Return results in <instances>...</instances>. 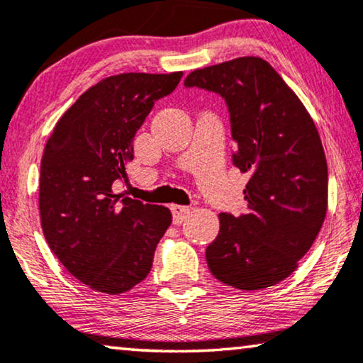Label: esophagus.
I'll use <instances>...</instances> for the list:
<instances>
[{
  "instance_id": "34e87169",
  "label": "esophagus",
  "mask_w": 363,
  "mask_h": 363,
  "mask_svg": "<svg viewBox=\"0 0 363 363\" xmlns=\"http://www.w3.org/2000/svg\"><path fill=\"white\" fill-rule=\"evenodd\" d=\"M172 215L173 223H175V225H182V223L185 221V218L190 215V208L182 205H172Z\"/></svg>"
}]
</instances>
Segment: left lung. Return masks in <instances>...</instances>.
Returning <instances> with one entry per match:
<instances>
[{"label": "left lung", "mask_w": 363, "mask_h": 363, "mask_svg": "<svg viewBox=\"0 0 363 363\" xmlns=\"http://www.w3.org/2000/svg\"><path fill=\"white\" fill-rule=\"evenodd\" d=\"M185 87L225 99L233 165L251 178L247 211L220 215L206 247L211 274L241 291L284 281L311 250L327 211V162L319 132L299 97L261 57H238L188 74Z\"/></svg>", "instance_id": "1"}]
</instances>
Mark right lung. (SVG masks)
Returning a JSON list of instances; mask_svg holds the SVG:
<instances>
[{"label": "right lung", "mask_w": 363, "mask_h": 363, "mask_svg": "<svg viewBox=\"0 0 363 363\" xmlns=\"http://www.w3.org/2000/svg\"><path fill=\"white\" fill-rule=\"evenodd\" d=\"M183 72H127L87 89L59 118L44 148L39 213L49 247L94 291L122 294L145 279L172 223L160 205L116 195L133 137Z\"/></svg>", "instance_id": "obj_1"}]
</instances>
